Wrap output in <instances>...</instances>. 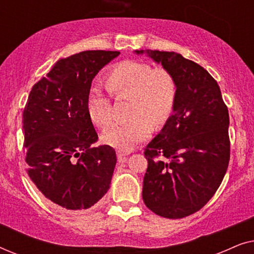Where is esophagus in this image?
Returning <instances> with one entry per match:
<instances>
[{"instance_id": "1", "label": "esophagus", "mask_w": 254, "mask_h": 254, "mask_svg": "<svg viewBox=\"0 0 254 254\" xmlns=\"http://www.w3.org/2000/svg\"><path fill=\"white\" fill-rule=\"evenodd\" d=\"M117 156H118V159H119V162H126L128 152L119 150V151H117Z\"/></svg>"}]
</instances>
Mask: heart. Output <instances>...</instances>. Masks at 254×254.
I'll return each instance as SVG.
<instances>
[{"mask_svg":"<svg viewBox=\"0 0 254 254\" xmlns=\"http://www.w3.org/2000/svg\"><path fill=\"white\" fill-rule=\"evenodd\" d=\"M106 86L114 96L133 97L129 120L111 126L103 134L105 143L128 151L144 141L155 126L165 124L175 110L178 85L171 72L138 61H126L113 68ZM89 116L99 127L112 123V104L107 93L92 88L88 98Z\"/></svg>","mask_w":254,"mask_h":254,"instance_id":"b5f03b06","label":"heart"}]
</instances>
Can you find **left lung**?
<instances>
[{
    "label": "left lung",
    "instance_id": "left-lung-1",
    "mask_svg": "<svg viewBox=\"0 0 254 254\" xmlns=\"http://www.w3.org/2000/svg\"><path fill=\"white\" fill-rule=\"evenodd\" d=\"M145 53L171 72L178 97L173 114L144 149L148 169L142 197L159 216L183 218L213 197L227 172L228 107L217 82L200 64L175 52Z\"/></svg>",
    "mask_w": 254,
    "mask_h": 254
}]
</instances>
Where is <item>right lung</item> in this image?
<instances>
[{
	"mask_svg": "<svg viewBox=\"0 0 254 254\" xmlns=\"http://www.w3.org/2000/svg\"><path fill=\"white\" fill-rule=\"evenodd\" d=\"M118 51H84L61 59L31 90L23 112L27 175L43 195L67 210L92 207L110 189L117 163L98 140L88 98L91 82Z\"/></svg>",
	"mask_w": 254,
	"mask_h": 254,
	"instance_id": "obj_1",
	"label": "right lung"
}]
</instances>
